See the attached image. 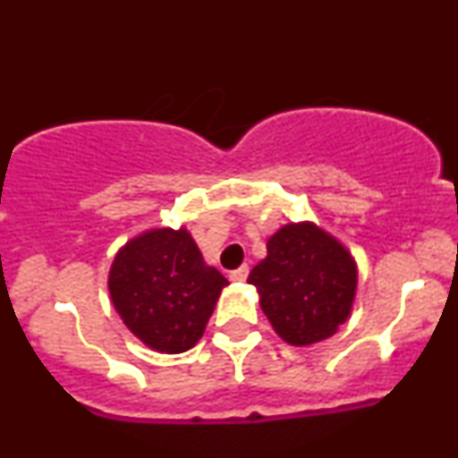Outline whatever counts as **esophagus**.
<instances>
[{
    "instance_id": "esophagus-1",
    "label": "esophagus",
    "mask_w": 458,
    "mask_h": 458,
    "mask_svg": "<svg viewBox=\"0 0 458 458\" xmlns=\"http://www.w3.org/2000/svg\"><path fill=\"white\" fill-rule=\"evenodd\" d=\"M247 273H250V267L247 265H241L239 269H234V271H230V280L233 282H245L247 280Z\"/></svg>"
}]
</instances>
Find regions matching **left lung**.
Listing matches in <instances>:
<instances>
[{
	"instance_id": "obj_1",
	"label": "left lung",
	"mask_w": 458,
	"mask_h": 458,
	"mask_svg": "<svg viewBox=\"0 0 458 458\" xmlns=\"http://www.w3.org/2000/svg\"><path fill=\"white\" fill-rule=\"evenodd\" d=\"M260 308L288 344L329 338L349 318L357 267L334 236L314 224H288L267 241V259L247 277Z\"/></svg>"
}]
</instances>
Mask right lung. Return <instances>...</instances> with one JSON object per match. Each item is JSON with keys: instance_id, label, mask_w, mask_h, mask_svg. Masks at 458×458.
Listing matches in <instances>:
<instances>
[{"instance_id": "1", "label": "right lung", "mask_w": 458, "mask_h": 458, "mask_svg": "<svg viewBox=\"0 0 458 458\" xmlns=\"http://www.w3.org/2000/svg\"><path fill=\"white\" fill-rule=\"evenodd\" d=\"M225 284L185 228L135 236L109 271V295L120 318L161 353H182L202 338Z\"/></svg>"}]
</instances>
